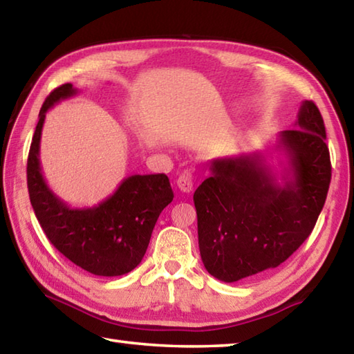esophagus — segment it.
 Here are the masks:
<instances>
[{"mask_svg": "<svg viewBox=\"0 0 354 354\" xmlns=\"http://www.w3.org/2000/svg\"><path fill=\"white\" fill-rule=\"evenodd\" d=\"M178 189L184 192V194H190L194 190V179H192V173L189 170H184L179 178L176 179Z\"/></svg>", "mask_w": 354, "mask_h": 354, "instance_id": "34e87169", "label": "esophagus"}]
</instances>
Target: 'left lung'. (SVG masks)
I'll list each match as a JSON object with an SVG mask.
<instances>
[{
	"label": "left lung",
	"instance_id": "left-lung-1",
	"mask_svg": "<svg viewBox=\"0 0 354 354\" xmlns=\"http://www.w3.org/2000/svg\"><path fill=\"white\" fill-rule=\"evenodd\" d=\"M295 128L279 134L280 183L263 153L212 159L195 190L199 254L210 275L234 283L281 265L313 232L331 181L324 119L301 102Z\"/></svg>",
	"mask_w": 354,
	"mask_h": 354
}]
</instances>
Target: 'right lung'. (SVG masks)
<instances>
[{"mask_svg":"<svg viewBox=\"0 0 354 354\" xmlns=\"http://www.w3.org/2000/svg\"><path fill=\"white\" fill-rule=\"evenodd\" d=\"M77 93L65 83L44 100L28 158L29 198L38 223L59 252L94 275L115 277L133 271L144 259L173 192L164 173L128 176L113 195L93 207H71L49 189L40 165L44 118L54 105Z\"/></svg>","mask_w":354,"mask_h":354,"instance_id":"right-lung-1","label":"right lung"}]
</instances>
